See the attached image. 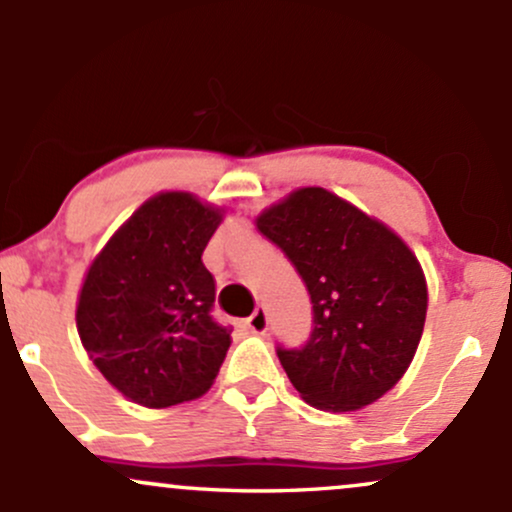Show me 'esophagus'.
Listing matches in <instances>:
<instances>
[{"instance_id":"esophagus-1","label":"esophagus","mask_w":512,"mask_h":512,"mask_svg":"<svg viewBox=\"0 0 512 512\" xmlns=\"http://www.w3.org/2000/svg\"><path fill=\"white\" fill-rule=\"evenodd\" d=\"M245 327H248L252 334L267 332V310H264V305H257V308L252 310V315L245 320Z\"/></svg>"}]
</instances>
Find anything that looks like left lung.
<instances>
[{"label": "left lung", "mask_w": 512, "mask_h": 512, "mask_svg": "<svg viewBox=\"0 0 512 512\" xmlns=\"http://www.w3.org/2000/svg\"><path fill=\"white\" fill-rule=\"evenodd\" d=\"M257 228L289 257L313 303L308 342L276 346L305 402L356 411L392 390L426 322V279L414 252L322 187L291 192L262 211Z\"/></svg>", "instance_id": "obj_1"}]
</instances>
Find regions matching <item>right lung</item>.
<instances>
[{
    "label": "right lung",
    "instance_id": "obj_1",
    "mask_svg": "<svg viewBox=\"0 0 512 512\" xmlns=\"http://www.w3.org/2000/svg\"><path fill=\"white\" fill-rule=\"evenodd\" d=\"M221 211L190 192H161L88 267L76 327L110 385L149 409L202 397L214 383L231 330L211 317L216 281L202 252Z\"/></svg>",
    "mask_w": 512,
    "mask_h": 512
}]
</instances>
